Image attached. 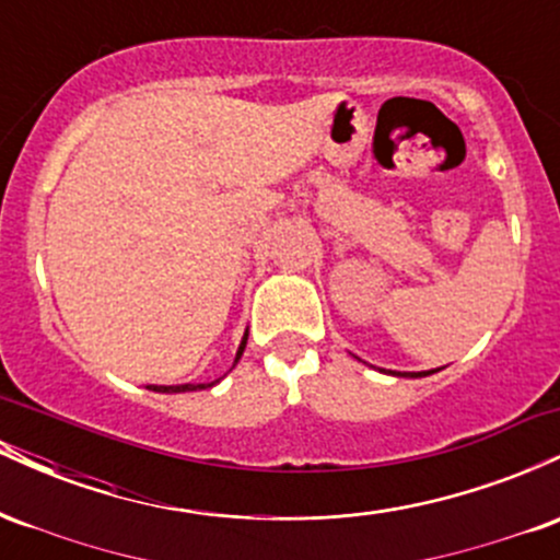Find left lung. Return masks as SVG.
Here are the masks:
<instances>
[{"label":"left lung","mask_w":560,"mask_h":560,"mask_svg":"<svg viewBox=\"0 0 560 560\" xmlns=\"http://www.w3.org/2000/svg\"><path fill=\"white\" fill-rule=\"evenodd\" d=\"M392 376H405V378H421L434 374V371H389Z\"/></svg>","instance_id":"8db88e82"}]
</instances>
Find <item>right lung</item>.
<instances>
[{"instance_id": "right-lung-1", "label": "right lung", "mask_w": 560, "mask_h": 560, "mask_svg": "<svg viewBox=\"0 0 560 560\" xmlns=\"http://www.w3.org/2000/svg\"><path fill=\"white\" fill-rule=\"evenodd\" d=\"M247 337H249V334L244 331V337H242V342H240V350H236L234 365L240 363V358H242L244 347H247ZM234 365H231V369H234ZM218 382H221V378H215V382H208V384H150V387H147V389H152V392H163V395H173V392H197V389H210V387H215Z\"/></svg>"}]
</instances>
